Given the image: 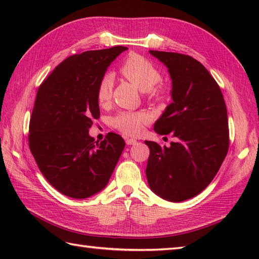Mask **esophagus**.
I'll return each mask as SVG.
<instances>
[{"instance_id": "1", "label": "esophagus", "mask_w": 259, "mask_h": 259, "mask_svg": "<svg viewBox=\"0 0 259 259\" xmlns=\"http://www.w3.org/2000/svg\"><path fill=\"white\" fill-rule=\"evenodd\" d=\"M125 144L128 145V146L136 145V144H137V140H136V139H133V138H125Z\"/></svg>"}]
</instances>
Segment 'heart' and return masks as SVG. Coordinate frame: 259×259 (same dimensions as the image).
I'll use <instances>...</instances> for the list:
<instances>
[{"instance_id":"b5f03b06","label":"heart","mask_w":259,"mask_h":259,"mask_svg":"<svg viewBox=\"0 0 259 259\" xmlns=\"http://www.w3.org/2000/svg\"><path fill=\"white\" fill-rule=\"evenodd\" d=\"M120 72L147 93L150 99L161 100L167 97V90L161 85H157L161 81V73L155 65L145 58L131 56L120 65ZM113 78L104 74L99 81L97 98L100 103L107 102L112 93ZM148 115L142 112H121L112 119V124L125 135H139L148 121Z\"/></svg>"}]
</instances>
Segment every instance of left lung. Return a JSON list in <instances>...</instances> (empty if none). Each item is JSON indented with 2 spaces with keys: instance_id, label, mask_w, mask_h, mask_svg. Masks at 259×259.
Instances as JSON below:
<instances>
[{
  "instance_id": "8db88e82",
  "label": "left lung",
  "mask_w": 259,
  "mask_h": 259,
  "mask_svg": "<svg viewBox=\"0 0 259 259\" xmlns=\"http://www.w3.org/2000/svg\"><path fill=\"white\" fill-rule=\"evenodd\" d=\"M168 68L172 102L153 130L177 138L170 147L145 141L150 189L179 202L197 196L211 183L229 147L227 109L221 88L203 65L186 54L149 51Z\"/></svg>"
}]
</instances>
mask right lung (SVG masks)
Segmentation results:
<instances>
[{
    "label": "right lung",
    "mask_w": 259,
    "mask_h": 259,
    "mask_svg": "<svg viewBox=\"0 0 259 259\" xmlns=\"http://www.w3.org/2000/svg\"><path fill=\"white\" fill-rule=\"evenodd\" d=\"M125 47L85 51L67 58L42 82L30 120L29 146L42 175L61 194L84 199L109 183L124 140L109 133L89 135L100 117L99 81Z\"/></svg>",
    "instance_id": "add662e5"
}]
</instances>
